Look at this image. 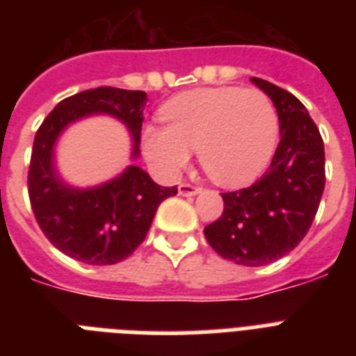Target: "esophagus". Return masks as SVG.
Returning <instances> with one entry per match:
<instances>
[{
  "mask_svg": "<svg viewBox=\"0 0 356 356\" xmlns=\"http://www.w3.org/2000/svg\"><path fill=\"white\" fill-rule=\"evenodd\" d=\"M200 192H201L200 186H194V184H190V183L179 184V194L181 195H195V194H200Z\"/></svg>",
  "mask_w": 356,
  "mask_h": 356,
  "instance_id": "esophagus-1",
  "label": "esophagus"
}]
</instances>
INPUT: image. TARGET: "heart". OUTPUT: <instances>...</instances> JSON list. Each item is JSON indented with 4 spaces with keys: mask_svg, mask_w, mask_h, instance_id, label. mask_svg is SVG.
<instances>
[{
    "mask_svg": "<svg viewBox=\"0 0 356 356\" xmlns=\"http://www.w3.org/2000/svg\"><path fill=\"white\" fill-rule=\"evenodd\" d=\"M164 127H145V159L166 177L188 166L197 149L201 168L223 186H243L264 172L275 153L279 118L259 88H197L161 108Z\"/></svg>",
    "mask_w": 356,
    "mask_h": 356,
    "instance_id": "b5f03b06",
    "label": "heart"
}]
</instances>
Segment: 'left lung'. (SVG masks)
<instances>
[{"mask_svg": "<svg viewBox=\"0 0 356 356\" xmlns=\"http://www.w3.org/2000/svg\"><path fill=\"white\" fill-rule=\"evenodd\" d=\"M251 81L275 105L281 142L257 183L222 194V216L207 225L205 238L223 259L266 266L298 248L309 233L325 188V149L298 97L259 77Z\"/></svg>", "mask_w": 356, "mask_h": 356, "instance_id": "left-lung-1", "label": "left lung"}]
</instances>
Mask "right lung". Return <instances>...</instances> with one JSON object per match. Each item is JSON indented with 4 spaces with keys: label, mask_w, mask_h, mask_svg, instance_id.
<instances>
[{
    "label": "right lung",
    "mask_w": 356,
    "mask_h": 356,
    "mask_svg": "<svg viewBox=\"0 0 356 356\" xmlns=\"http://www.w3.org/2000/svg\"><path fill=\"white\" fill-rule=\"evenodd\" d=\"M145 102L142 90L90 88L63 99L36 131L27 175L31 209L47 240L79 262L105 266L127 259L144 242L159 205L177 194V186H159L142 168L129 166L102 186L72 188L55 172L53 145L66 125L103 113L127 125L133 156H138Z\"/></svg>",
    "instance_id": "add662e5"
}]
</instances>
